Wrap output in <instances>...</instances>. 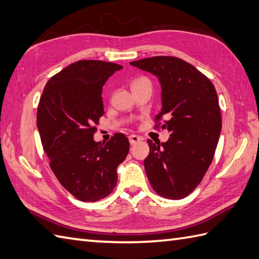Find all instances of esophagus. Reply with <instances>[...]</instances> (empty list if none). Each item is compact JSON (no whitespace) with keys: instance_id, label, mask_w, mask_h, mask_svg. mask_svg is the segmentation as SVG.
Listing matches in <instances>:
<instances>
[{"instance_id":"obj_1","label":"esophagus","mask_w":259,"mask_h":259,"mask_svg":"<svg viewBox=\"0 0 259 259\" xmlns=\"http://www.w3.org/2000/svg\"><path fill=\"white\" fill-rule=\"evenodd\" d=\"M141 140H142V139L140 138V137L137 136V135H131V136H129V141H130L131 145L138 144V142H140Z\"/></svg>"}]
</instances>
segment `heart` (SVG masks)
<instances>
[{
	"label": "heart",
	"mask_w": 259,
	"mask_h": 259,
	"mask_svg": "<svg viewBox=\"0 0 259 259\" xmlns=\"http://www.w3.org/2000/svg\"><path fill=\"white\" fill-rule=\"evenodd\" d=\"M142 81H147V79L146 78H137V79H135L133 81V84H131V87L138 84V83H140V82H142Z\"/></svg>",
	"instance_id": "1"
}]
</instances>
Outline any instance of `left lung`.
<instances>
[{
	"label": "left lung",
	"mask_w": 259,
	"mask_h": 259,
	"mask_svg": "<svg viewBox=\"0 0 259 259\" xmlns=\"http://www.w3.org/2000/svg\"><path fill=\"white\" fill-rule=\"evenodd\" d=\"M156 75L161 84L166 142L153 144L145 159L153 190L167 199H183L195 190L212 161L222 131L218 96L211 81L194 65L176 57H153L130 62ZM159 125V124H158Z\"/></svg>",
	"instance_id": "8db88e82"
}]
</instances>
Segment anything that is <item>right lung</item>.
Segmentation results:
<instances>
[{
  "instance_id": "add662e5",
  "label": "right lung",
  "mask_w": 259,
  "mask_h": 259,
  "mask_svg": "<svg viewBox=\"0 0 259 259\" xmlns=\"http://www.w3.org/2000/svg\"><path fill=\"white\" fill-rule=\"evenodd\" d=\"M122 67L80 60L48 81L38 102L36 125L50 167L65 189L81 201H98L117 185V168L129 152V140L115 134L96 142L95 124L103 115L102 87Z\"/></svg>"
}]
</instances>
